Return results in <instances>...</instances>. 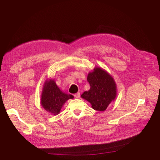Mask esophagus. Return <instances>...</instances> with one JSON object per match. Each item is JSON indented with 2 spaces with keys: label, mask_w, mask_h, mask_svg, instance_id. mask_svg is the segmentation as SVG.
<instances>
[{
  "label": "esophagus",
  "mask_w": 160,
  "mask_h": 160,
  "mask_svg": "<svg viewBox=\"0 0 160 160\" xmlns=\"http://www.w3.org/2000/svg\"><path fill=\"white\" fill-rule=\"evenodd\" d=\"M74 96H75V98H80V92H77V94H75V95H74Z\"/></svg>",
  "instance_id": "1"
}]
</instances>
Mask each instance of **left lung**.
<instances>
[{
  "mask_svg": "<svg viewBox=\"0 0 160 160\" xmlns=\"http://www.w3.org/2000/svg\"><path fill=\"white\" fill-rule=\"evenodd\" d=\"M90 88L81 95L92 108L104 111L117 96V85L113 78L101 68H95L87 76Z\"/></svg>",
  "mask_w": 160,
  "mask_h": 160,
  "instance_id": "obj_1",
  "label": "left lung"
}]
</instances>
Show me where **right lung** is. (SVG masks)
<instances>
[{
	"mask_svg": "<svg viewBox=\"0 0 160 160\" xmlns=\"http://www.w3.org/2000/svg\"><path fill=\"white\" fill-rule=\"evenodd\" d=\"M74 97L67 94L60 90L54 80H49L44 83L42 91L41 105L48 112L57 115L66 102Z\"/></svg>",
	"mask_w": 160,
	"mask_h": 160,
	"instance_id": "right-lung-1",
	"label": "right lung"
}]
</instances>
